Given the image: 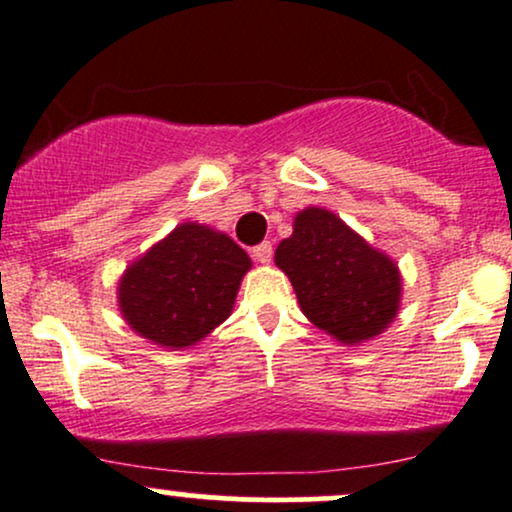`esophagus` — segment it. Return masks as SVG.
Segmentation results:
<instances>
[{"label": "esophagus", "mask_w": 512, "mask_h": 512, "mask_svg": "<svg viewBox=\"0 0 512 512\" xmlns=\"http://www.w3.org/2000/svg\"><path fill=\"white\" fill-rule=\"evenodd\" d=\"M251 256H254L256 263H263V266H266V263H270V258H273V244L263 242L254 246V249H251Z\"/></svg>", "instance_id": "esophagus-1"}]
</instances>
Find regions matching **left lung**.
Wrapping results in <instances>:
<instances>
[{
	"label": "left lung",
	"instance_id": "8db88e82",
	"mask_svg": "<svg viewBox=\"0 0 512 512\" xmlns=\"http://www.w3.org/2000/svg\"><path fill=\"white\" fill-rule=\"evenodd\" d=\"M304 316L342 345L381 335L398 316L402 278L393 258L326 208H304L275 249Z\"/></svg>",
	"mask_w": 512,
	"mask_h": 512
}]
</instances>
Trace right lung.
Wrapping results in <instances>:
<instances>
[{
  "label": "right lung",
  "instance_id": "1",
  "mask_svg": "<svg viewBox=\"0 0 512 512\" xmlns=\"http://www.w3.org/2000/svg\"><path fill=\"white\" fill-rule=\"evenodd\" d=\"M249 268L251 258L227 234L182 222L124 270L119 311L141 338L182 350L232 314Z\"/></svg>",
  "mask_w": 512,
  "mask_h": 512
}]
</instances>
